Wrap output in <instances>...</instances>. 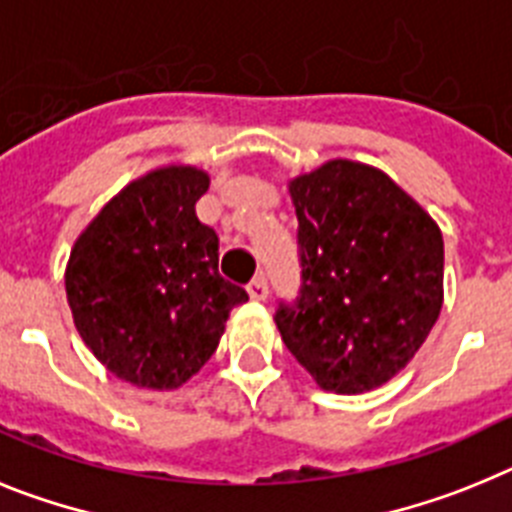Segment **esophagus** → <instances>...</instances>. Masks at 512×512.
I'll list each match as a JSON object with an SVG mask.
<instances>
[{
    "instance_id": "esophagus-1",
    "label": "esophagus",
    "mask_w": 512,
    "mask_h": 512,
    "mask_svg": "<svg viewBox=\"0 0 512 512\" xmlns=\"http://www.w3.org/2000/svg\"><path fill=\"white\" fill-rule=\"evenodd\" d=\"M247 291H250V296L255 301L268 299V281H265V275H255L250 281V286H247Z\"/></svg>"
}]
</instances>
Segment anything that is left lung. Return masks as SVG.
Here are the masks:
<instances>
[{
    "label": "left lung",
    "instance_id": "1",
    "mask_svg": "<svg viewBox=\"0 0 512 512\" xmlns=\"http://www.w3.org/2000/svg\"><path fill=\"white\" fill-rule=\"evenodd\" d=\"M301 288L275 324L322 389L363 394L397 376L443 306V237L376 167L332 159L288 185Z\"/></svg>",
    "mask_w": 512,
    "mask_h": 512
}]
</instances>
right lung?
<instances>
[{"label": "right lung", "mask_w": 512, "mask_h": 512, "mask_svg": "<svg viewBox=\"0 0 512 512\" xmlns=\"http://www.w3.org/2000/svg\"><path fill=\"white\" fill-rule=\"evenodd\" d=\"M208 175L162 167L133 180L79 234L66 265L74 324L97 361L144 389H177L216 353L250 299L219 273V237L195 216Z\"/></svg>", "instance_id": "add662e5"}]
</instances>
